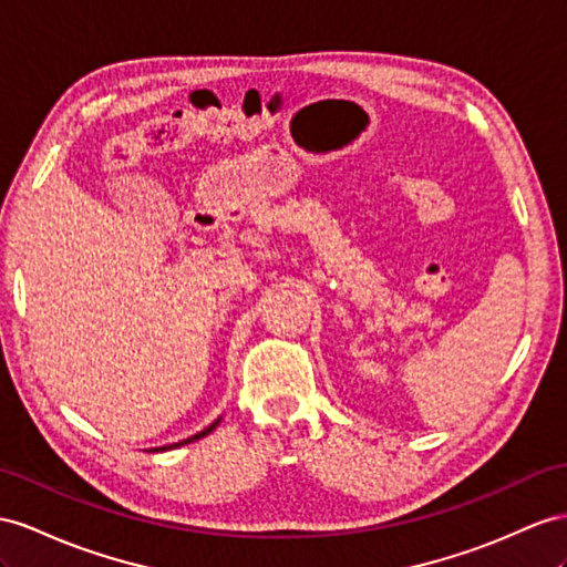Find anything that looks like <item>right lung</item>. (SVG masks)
<instances>
[{
    "mask_svg": "<svg viewBox=\"0 0 567 567\" xmlns=\"http://www.w3.org/2000/svg\"><path fill=\"white\" fill-rule=\"evenodd\" d=\"M217 426V422L215 424H210L208 429H203L200 433H196V435H192V439H186V441H182V443H174V445H167V447H153V453H157V450H172V447H179V445H186V443H194V441H198V439H203V435H208L213 429Z\"/></svg>",
    "mask_w": 567,
    "mask_h": 567,
    "instance_id": "add662e5",
    "label": "right lung"
}]
</instances>
